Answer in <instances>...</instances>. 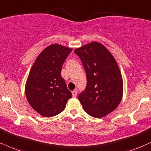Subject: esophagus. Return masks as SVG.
<instances>
[{
	"label": "esophagus",
	"mask_w": 151,
	"mask_h": 151,
	"mask_svg": "<svg viewBox=\"0 0 151 151\" xmlns=\"http://www.w3.org/2000/svg\"><path fill=\"white\" fill-rule=\"evenodd\" d=\"M72 96H73L74 98H75L77 95V91L76 90H74L73 91H72Z\"/></svg>",
	"instance_id": "1"
}]
</instances>
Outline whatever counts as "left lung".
<instances>
[{"instance_id": "obj_1", "label": "left lung", "mask_w": 151, "mask_h": 151, "mask_svg": "<svg viewBox=\"0 0 151 151\" xmlns=\"http://www.w3.org/2000/svg\"><path fill=\"white\" fill-rule=\"evenodd\" d=\"M86 74V89L78 96L84 111L101 118L115 110L123 95L122 74L115 58L101 43L91 42L74 50Z\"/></svg>"}]
</instances>
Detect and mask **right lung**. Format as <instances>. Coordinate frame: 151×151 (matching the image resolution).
I'll use <instances>...</instances> for the list:
<instances>
[{"instance_id": "1", "label": "right lung", "mask_w": 151, "mask_h": 151, "mask_svg": "<svg viewBox=\"0 0 151 151\" xmlns=\"http://www.w3.org/2000/svg\"><path fill=\"white\" fill-rule=\"evenodd\" d=\"M72 49L59 44L46 47L34 62L25 86L29 103L43 117H53L65 110L72 93L61 76L63 63Z\"/></svg>"}]
</instances>
